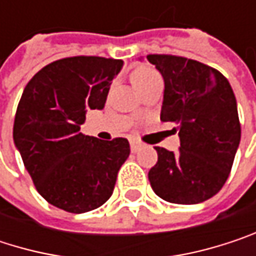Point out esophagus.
Masks as SVG:
<instances>
[{"mask_svg":"<svg viewBox=\"0 0 256 256\" xmlns=\"http://www.w3.org/2000/svg\"><path fill=\"white\" fill-rule=\"evenodd\" d=\"M140 146H142V142H140V140H138V139H134V138L130 139V148H132L133 152H136Z\"/></svg>","mask_w":256,"mask_h":256,"instance_id":"34e87169","label":"esophagus"}]
</instances>
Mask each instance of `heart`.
Masks as SVG:
<instances>
[{
    "mask_svg": "<svg viewBox=\"0 0 256 256\" xmlns=\"http://www.w3.org/2000/svg\"><path fill=\"white\" fill-rule=\"evenodd\" d=\"M154 77H158V74L156 71H152L150 68H139L132 74V82L134 84V87H139V86H142L144 82H146L148 80Z\"/></svg>",
    "mask_w": 256,
    "mask_h": 256,
    "instance_id": "heart-1",
    "label": "heart"
}]
</instances>
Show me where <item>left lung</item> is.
Listing matches in <instances>:
<instances>
[{
	"label": "left lung",
	"instance_id": "1",
	"mask_svg": "<svg viewBox=\"0 0 256 256\" xmlns=\"http://www.w3.org/2000/svg\"><path fill=\"white\" fill-rule=\"evenodd\" d=\"M164 80L162 122L178 124L180 148L156 146L148 172L154 192L166 202L196 204L214 197L228 178L240 144L237 102L228 80L192 59L148 54Z\"/></svg>",
	"mask_w": 256,
	"mask_h": 256
}]
</instances>
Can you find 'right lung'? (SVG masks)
<instances>
[{
	"label": "right lung",
	"instance_id": "right-lung-1",
	"mask_svg": "<svg viewBox=\"0 0 256 256\" xmlns=\"http://www.w3.org/2000/svg\"><path fill=\"white\" fill-rule=\"evenodd\" d=\"M123 60L76 56L56 60L26 84L13 139L36 191L53 206L84 214L112 194L128 139L100 140L80 133L87 110H102Z\"/></svg>",
	"mask_w": 256,
	"mask_h": 256
}]
</instances>
